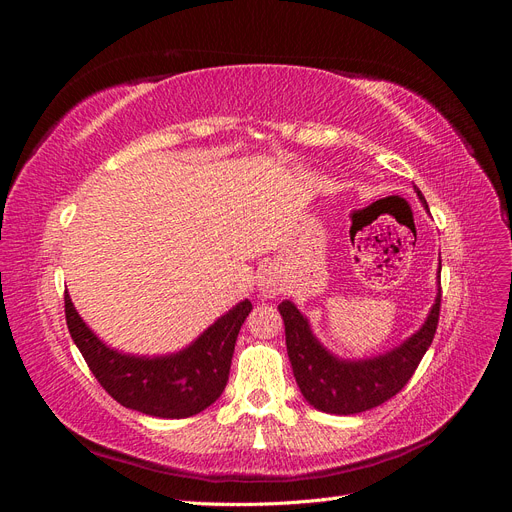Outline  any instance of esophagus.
Segmentation results:
<instances>
[{"label":"esophagus","instance_id":"esophagus-1","mask_svg":"<svg viewBox=\"0 0 512 512\" xmlns=\"http://www.w3.org/2000/svg\"><path fill=\"white\" fill-rule=\"evenodd\" d=\"M258 290H260V294L265 299H273V297H277V294L282 292V282L277 280L273 273H265V275H260Z\"/></svg>","mask_w":512,"mask_h":512}]
</instances>
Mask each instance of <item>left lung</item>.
Listing matches in <instances>:
<instances>
[{
  "instance_id": "obj_1",
  "label": "left lung",
  "mask_w": 512,
  "mask_h": 512,
  "mask_svg": "<svg viewBox=\"0 0 512 512\" xmlns=\"http://www.w3.org/2000/svg\"><path fill=\"white\" fill-rule=\"evenodd\" d=\"M416 196L427 207L421 190H416ZM440 269L442 262L438 277ZM440 299L438 282L436 301H433L421 329L414 331L399 346L376 356H367V359H342L324 348L299 307L292 301H282L277 309H280L286 327L288 359L307 404L327 414H356L376 408L397 395L408 384L433 342L440 316Z\"/></svg>"
}]
</instances>
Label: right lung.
<instances>
[{"mask_svg":"<svg viewBox=\"0 0 512 512\" xmlns=\"http://www.w3.org/2000/svg\"><path fill=\"white\" fill-rule=\"evenodd\" d=\"M66 322L91 374L123 408L160 418H185L209 408L228 382L241 324L252 312L243 299L190 346L170 354H128L106 346L87 327L66 292Z\"/></svg>","mask_w":512,"mask_h":512,"instance_id":"1","label":"right lung"}]
</instances>
